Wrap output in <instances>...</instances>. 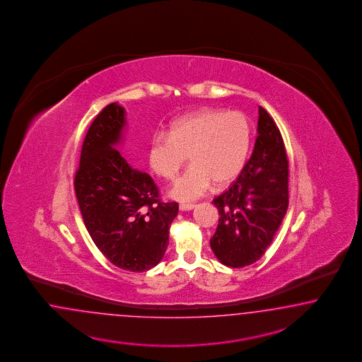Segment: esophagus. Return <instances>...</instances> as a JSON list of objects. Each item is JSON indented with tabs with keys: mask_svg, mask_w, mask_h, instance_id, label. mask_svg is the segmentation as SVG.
<instances>
[{
	"mask_svg": "<svg viewBox=\"0 0 362 362\" xmlns=\"http://www.w3.org/2000/svg\"><path fill=\"white\" fill-rule=\"evenodd\" d=\"M195 209V204H192V203H182L179 206L180 211H191V209Z\"/></svg>",
	"mask_w": 362,
	"mask_h": 362,
	"instance_id": "obj_1",
	"label": "esophagus"
}]
</instances>
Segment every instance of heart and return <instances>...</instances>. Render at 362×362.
Here are the masks:
<instances>
[{"mask_svg": "<svg viewBox=\"0 0 362 362\" xmlns=\"http://www.w3.org/2000/svg\"><path fill=\"white\" fill-rule=\"evenodd\" d=\"M251 148V126L240 111L204 109L171 123L148 143L147 160L156 175L174 179L187 156L191 167L170 189L177 200L204 195L212 183L228 186L240 175Z\"/></svg>", "mask_w": 362, "mask_h": 362, "instance_id": "heart-1", "label": "heart"}]
</instances>
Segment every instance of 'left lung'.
Segmentation results:
<instances>
[{
    "label": "left lung",
    "mask_w": 362,
    "mask_h": 362,
    "mask_svg": "<svg viewBox=\"0 0 362 362\" xmlns=\"http://www.w3.org/2000/svg\"><path fill=\"white\" fill-rule=\"evenodd\" d=\"M288 173L283 136L260 106L250 160L230 188L212 202L220 218L209 244L220 263L243 268L263 256L286 214Z\"/></svg>",
    "instance_id": "obj_1"
}]
</instances>
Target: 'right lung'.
Masks as SVG:
<instances>
[{"mask_svg": "<svg viewBox=\"0 0 362 362\" xmlns=\"http://www.w3.org/2000/svg\"><path fill=\"white\" fill-rule=\"evenodd\" d=\"M124 109L110 103L93 121L82 144L74 187L78 204L99 251L130 272L151 269L165 256L177 203H163L153 177L132 168L117 146Z\"/></svg>", "mask_w": 362, "mask_h": 362, "instance_id": "right-lung-1", "label": "right lung"}]
</instances>
